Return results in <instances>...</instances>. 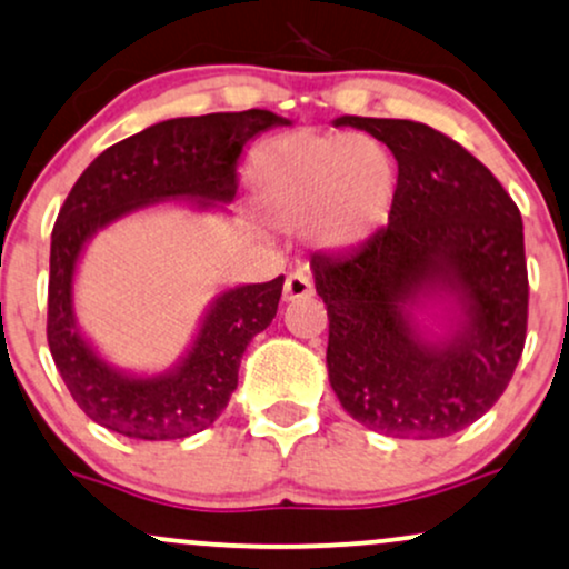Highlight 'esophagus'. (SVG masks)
I'll return each instance as SVG.
<instances>
[{
	"label": "esophagus",
	"instance_id": "obj_1",
	"mask_svg": "<svg viewBox=\"0 0 569 569\" xmlns=\"http://www.w3.org/2000/svg\"><path fill=\"white\" fill-rule=\"evenodd\" d=\"M307 297H312V280L299 270L291 272V276L286 278L283 299L286 302H299V299H307Z\"/></svg>",
	"mask_w": 569,
	"mask_h": 569
}]
</instances>
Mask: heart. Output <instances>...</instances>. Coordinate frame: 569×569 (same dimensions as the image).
I'll use <instances>...</instances> for the list:
<instances>
[{
	"label": "heart",
	"mask_w": 569,
	"mask_h": 569,
	"mask_svg": "<svg viewBox=\"0 0 569 569\" xmlns=\"http://www.w3.org/2000/svg\"><path fill=\"white\" fill-rule=\"evenodd\" d=\"M259 214L280 230L312 224L323 249H355L381 230L395 177L376 142L345 134L293 132L272 140L249 167Z\"/></svg>",
	"instance_id": "obj_1"
}]
</instances>
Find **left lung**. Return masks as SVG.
Listing matches in <instances>:
<instances>
[{
  "mask_svg": "<svg viewBox=\"0 0 569 569\" xmlns=\"http://www.w3.org/2000/svg\"><path fill=\"white\" fill-rule=\"evenodd\" d=\"M337 124L392 150L397 188L371 241L310 259L328 310V381L373 432L456 435L496 406L522 355V217L490 169L432 127L366 116Z\"/></svg>",
  "mask_w": 569,
  "mask_h": 569,
  "instance_id": "8db88e82",
  "label": "left lung"
}]
</instances>
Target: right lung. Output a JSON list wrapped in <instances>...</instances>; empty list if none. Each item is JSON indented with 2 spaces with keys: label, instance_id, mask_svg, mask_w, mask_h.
<instances>
[{
  "label": "right lung",
  "instance_id": "1",
  "mask_svg": "<svg viewBox=\"0 0 569 569\" xmlns=\"http://www.w3.org/2000/svg\"><path fill=\"white\" fill-rule=\"evenodd\" d=\"M289 124L262 108L159 121L102 150L71 188L52 230L47 341L68 392L94 423L134 440H182L211 427L238 387L246 347L276 318L283 276L222 289L172 366L132 371L108 360L77 320L73 283L89 241L159 203L224 211L246 146Z\"/></svg>",
  "mask_w": 569,
  "mask_h": 569
}]
</instances>
